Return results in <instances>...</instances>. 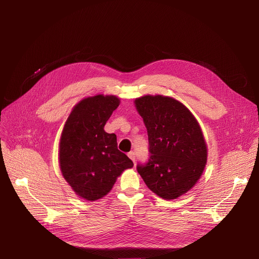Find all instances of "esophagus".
<instances>
[{"mask_svg":"<svg viewBox=\"0 0 259 259\" xmlns=\"http://www.w3.org/2000/svg\"><path fill=\"white\" fill-rule=\"evenodd\" d=\"M128 156H129V158L135 163V153H134L133 151H131V152L128 153Z\"/></svg>","mask_w":259,"mask_h":259,"instance_id":"34e87169","label":"esophagus"}]
</instances>
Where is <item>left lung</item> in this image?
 Instances as JSON below:
<instances>
[{
	"mask_svg": "<svg viewBox=\"0 0 259 259\" xmlns=\"http://www.w3.org/2000/svg\"><path fill=\"white\" fill-rule=\"evenodd\" d=\"M148 131L150 157L136 169L153 193L176 199L201 177L207 149L195 116L175 99L145 96L135 100Z\"/></svg>",
	"mask_w": 259,
	"mask_h": 259,
	"instance_id": "1",
	"label": "left lung"
}]
</instances>
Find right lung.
Wrapping results in <instances>:
<instances>
[{
    "label": "right lung",
    "mask_w": 259,
    "mask_h": 259,
    "mask_svg": "<svg viewBox=\"0 0 259 259\" xmlns=\"http://www.w3.org/2000/svg\"><path fill=\"white\" fill-rule=\"evenodd\" d=\"M118 104L114 96L84 99L75 106L62 131V175L78 196L89 201L107 195L117 176L133 166L132 160L117 149L116 135L104 130Z\"/></svg>",
    "instance_id": "add662e5"
}]
</instances>
